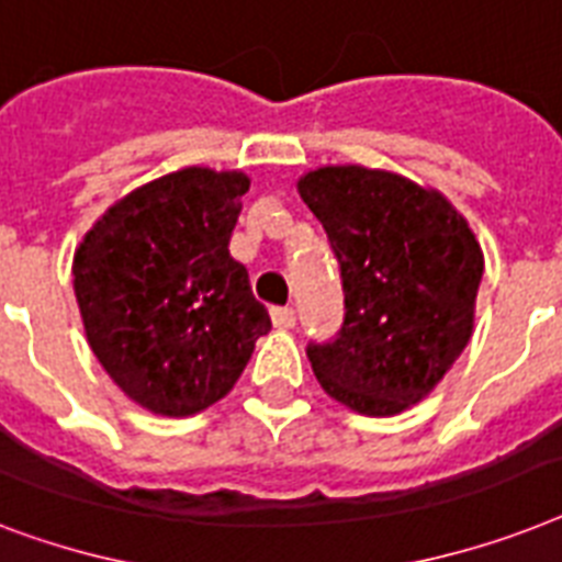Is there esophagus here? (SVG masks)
Instances as JSON below:
<instances>
[{
  "label": "esophagus",
  "instance_id": "1",
  "mask_svg": "<svg viewBox=\"0 0 562 562\" xmlns=\"http://www.w3.org/2000/svg\"><path fill=\"white\" fill-rule=\"evenodd\" d=\"M272 325L281 327V330H290V327H295V310L293 307H272Z\"/></svg>",
  "mask_w": 562,
  "mask_h": 562
}]
</instances>
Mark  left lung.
Returning a JSON list of instances; mask_svg holds the SVG:
<instances>
[{"mask_svg":"<svg viewBox=\"0 0 562 562\" xmlns=\"http://www.w3.org/2000/svg\"><path fill=\"white\" fill-rule=\"evenodd\" d=\"M299 194L325 228L345 293L336 336L307 342L313 374L362 415H397L470 342L482 249L441 194L397 173L318 168Z\"/></svg>","mask_w":562,"mask_h":562,"instance_id":"left-lung-1","label":"left lung"}]
</instances>
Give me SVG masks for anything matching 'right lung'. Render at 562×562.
Here are the masks:
<instances>
[{
    "label": "right lung",
    "instance_id": "obj_1",
    "mask_svg": "<svg viewBox=\"0 0 562 562\" xmlns=\"http://www.w3.org/2000/svg\"><path fill=\"white\" fill-rule=\"evenodd\" d=\"M246 191L237 170H177L112 205L75 255L98 362L156 415H194L226 397L272 327L228 255Z\"/></svg>",
    "mask_w": 562,
    "mask_h": 562
}]
</instances>
